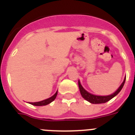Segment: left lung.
Listing matches in <instances>:
<instances>
[{
  "mask_svg": "<svg viewBox=\"0 0 135 135\" xmlns=\"http://www.w3.org/2000/svg\"><path fill=\"white\" fill-rule=\"evenodd\" d=\"M125 80H126V78H124L123 82L122 83V84L120 85V86L119 87L118 89L114 93L112 94V95H108V96H97V95H94L89 93V92H87L86 90H84V88L82 86L80 81H78V86H79V89L80 91L81 95H82V97H83L84 99H86V101L90 102V103H93V104H98V103H106V102H108L109 100L112 99V98H114V97L116 96V95L120 93V91L122 90V87H123L124 84Z\"/></svg>",
  "mask_w": 135,
  "mask_h": 135,
  "instance_id": "1",
  "label": "left lung"
}]
</instances>
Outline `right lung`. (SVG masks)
Masks as SVG:
<instances>
[{
    "instance_id": "right-lung-1",
    "label": "right lung",
    "mask_w": 135,
    "mask_h": 135,
    "mask_svg": "<svg viewBox=\"0 0 135 135\" xmlns=\"http://www.w3.org/2000/svg\"><path fill=\"white\" fill-rule=\"evenodd\" d=\"M57 91L56 92V93L53 96H52L51 97H50V98L47 99L43 100V101H39V102H35V103H30L32 105H35V106L46 105L49 104V103H51L52 101H54V100L55 99L56 97H57Z\"/></svg>"
}]
</instances>
